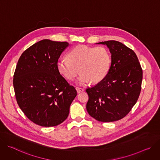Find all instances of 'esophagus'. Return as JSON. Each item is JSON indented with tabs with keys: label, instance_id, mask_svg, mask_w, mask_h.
Wrapping results in <instances>:
<instances>
[{
	"label": "esophagus",
	"instance_id": "1",
	"mask_svg": "<svg viewBox=\"0 0 160 160\" xmlns=\"http://www.w3.org/2000/svg\"><path fill=\"white\" fill-rule=\"evenodd\" d=\"M76 90L77 91V93H80V92H82L84 91V89L82 88H79V87H76Z\"/></svg>",
	"mask_w": 160,
	"mask_h": 160
}]
</instances>
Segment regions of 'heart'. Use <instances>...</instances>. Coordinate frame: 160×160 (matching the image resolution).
Segmentation results:
<instances>
[{
	"label": "heart",
	"instance_id": "heart-1",
	"mask_svg": "<svg viewBox=\"0 0 160 160\" xmlns=\"http://www.w3.org/2000/svg\"><path fill=\"white\" fill-rule=\"evenodd\" d=\"M68 59L58 61V70L69 80H73L80 71L81 73L77 83L81 85L90 82L96 83L102 80L111 65L110 54L103 47L78 45L68 53Z\"/></svg>",
	"mask_w": 160,
	"mask_h": 160
}]
</instances>
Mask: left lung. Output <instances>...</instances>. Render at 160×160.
<instances>
[{
  "instance_id": "left-lung-1",
  "label": "left lung",
  "mask_w": 160,
  "mask_h": 160,
  "mask_svg": "<svg viewBox=\"0 0 160 160\" xmlns=\"http://www.w3.org/2000/svg\"><path fill=\"white\" fill-rule=\"evenodd\" d=\"M111 54V64L105 78L86 92L89 115L102 122H111L125 117L140 95L142 70L135 53L115 40L101 42Z\"/></svg>"
}]
</instances>
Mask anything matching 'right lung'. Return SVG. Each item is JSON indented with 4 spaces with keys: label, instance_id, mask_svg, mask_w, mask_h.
<instances>
[{
    "label": "right lung",
    "instance_id": "add662e5",
    "mask_svg": "<svg viewBox=\"0 0 160 160\" xmlns=\"http://www.w3.org/2000/svg\"><path fill=\"white\" fill-rule=\"evenodd\" d=\"M68 45L66 42L43 39L24 51L18 61L13 78L18 104L29 120L40 126L62 123L77 95L57 68Z\"/></svg>",
    "mask_w": 160,
    "mask_h": 160
}]
</instances>
